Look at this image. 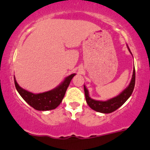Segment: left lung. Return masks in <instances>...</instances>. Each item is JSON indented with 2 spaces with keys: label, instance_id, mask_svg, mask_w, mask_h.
I'll list each match as a JSON object with an SVG mask.
<instances>
[{
  "label": "left lung",
  "instance_id": "1",
  "mask_svg": "<svg viewBox=\"0 0 150 150\" xmlns=\"http://www.w3.org/2000/svg\"><path fill=\"white\" fill-rule=\"evenodd\" d=\"M127 47L129 49L130 53L131 54V50H130L128 45ZM135 82H136V72H135V68H133L132 78H131L129 86L118 96L114 97V98L108 99L107 100H105V101H103V100H94V99L91 98L89 96V91L86 89L85 85H84V94H85L86 103L91 109L96 112H98L105 113V114L112 112L118 109L119 108H120L131 96L133 89H134Z\"/></svg>",
  "mask_w": 150,
  "mask_h": 150
}]
</instances>
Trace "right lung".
Masks as SVG:
<instances>
[{
  "instance_id": "obj_1",
  "label": "right lung",
  "mask_w": 150,
  "mask_h": 150,
  "mask_svg": "<svg viewBox=\"0 0 150 150\" xmlns=\"http://www.w3.org/2000/svg\"><path fill=\"white\" fill-rule=\"evenodd\" d=\"M75 75L76 74L73 73L66 77L64 80L54 89L40 93H33L23 89L18 84L14 75V84L18 93L29 105L37 110L47 111L55 109L60 105L70 81Z\"/></svg>"
}]
</instances>
